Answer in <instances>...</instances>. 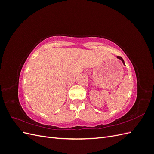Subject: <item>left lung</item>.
I'll return each instance as SVG.
<instances>
[{"label":"left lung","mask_w":154,"mask_h":154,"mask_svg":"<svg viewBox=\"0 0 154 154\" xmlns=\"http://www.w3.org/2000/svg\"><path fill=\"white\" fill-rule=\"evenodd\" d=\"M117 58H118V59H119L121 61H122V62H123V65H125V62H124V60H123V59L121 57H117Z\"/></svg>","instance_id":"left-lung-1"}]
</instances>
